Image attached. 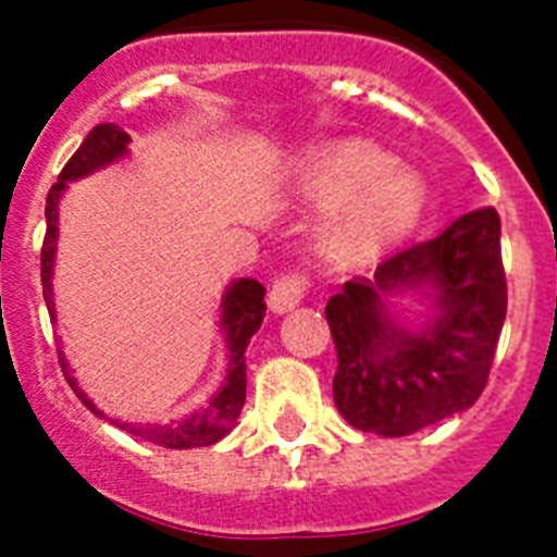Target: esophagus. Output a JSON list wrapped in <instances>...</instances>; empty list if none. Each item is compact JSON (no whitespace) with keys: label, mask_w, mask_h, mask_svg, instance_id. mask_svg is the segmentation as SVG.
I'll return each instance as SVG.
<instances>
[{"label":"esophagus","mask_w":557,"mask_h":557,"mask_svg":"<svg viewBox=\"0 0 557 557\" xmlns=\"http://www.w3.org/2000/svg\"><path fill=\"white\" fill-rule=\"evenodd\" d=\"M304 295H307V278L301 273L278 275L270 287V309L278 314L289 312L304 301Z\"/></svg>","instance_id":"obj_1"}]
</instances>
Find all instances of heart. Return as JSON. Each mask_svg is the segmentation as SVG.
Instances as JSON below:
<instances>
[{
  "mask_svg": "<svg viewBox=\"0 0 557 557\" xmlns=\"http://www.w3.org/2000/svg\"><path fill=\"white\" fill-rule=\"evenodd\" d=\"M304 189L314 203L339 206L321 239L334 262H362L391 248L418 223L426 203L421 175L396 166L391 152L362 139L318 152Z\"/></svg>",
  "mask_w": 557,
  "mask_h": 557,
  "instance_id": "1",
  "label": "heart"
}]
</instances>
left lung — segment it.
<instances>
[{
	"label": "left lung",
	"mask_w": 557,
	"mask_h": 557,
	"mask_svg": "<svg viewBox=\"0 0 557 557\" xmlns=\"http://www.w3.org/2000/svg\"><path fill=\"white\" fill-rule=\"evenodd\" d=\"M499 234L496 209H474L329 298L326 321L337 348L334 405L348 424L401 437L480 398L508 312ZM426 288L433 318L407 327L389 301Z\"/></svg>",
	"instance_id": "8db88e82"
}]
</instances>
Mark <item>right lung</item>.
<instances>
[{"label":"right lung","mask_w":557,"mask_h":557,"mask_svg":"<svg viewBox=\"0 0 557 557\" xmlns=\"http://www.w3.org/2000/svg\"><path fill=\"white\" fill-rule=\"evenodd\" d=\"M127 145L131 136L122 131L120 125L106 122L97 125L88 133L77 152L66 161V166L58 175V184H52L47 195V236H44L41 248V284H44V301H47L49 318L55 321V301H52V268H55V243H58V206H61V195L66 191L69 181L86 178L91 172L102 170V166L120 161L127 156ZM264 287L253 278H236L231 287L225 289L223 304H220V326L225 332V348H228V373L225 382L214 396L209 398V405L200 407L198 412L181 418L175 424H122L113 421L120 430L131 432L136 437H145L150 444H159L164 449H195V446H211L223 441L231 432L234 421L239 418L245 405V348H248L250 337L259 332L264 318ZM58 362H61L66 382L72 391L77 393L83 405L95 416L106 418V412L97 410V405L83 393L77 385V379L69 371V362L63 351H58Z\"/></svg>","instance_id":"obj_1"}]
</instances>
